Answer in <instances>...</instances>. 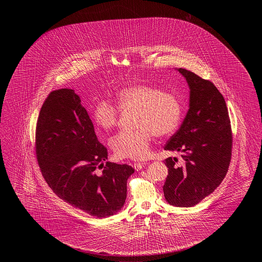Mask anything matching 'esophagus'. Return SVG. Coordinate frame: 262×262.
<instances>
[{"instance_id": "1", "label": "esophagus", "mask_w": 262, "mask_h": 262, "mask_svg": "<svg viewBox=\"0 0 262 262\" xmlns=\"http://www.w3.org/2000/svg\"><path fill=\"white\" fill-rule=\"evenodd\" d=\"M145 164H146L145 162H135V163L133 164V167H134L135 170L138 171V170H141V169L145 166Z\"/></svg>"}]
</instances>
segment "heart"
I'll use <instances>...</instances> for the list:
<instances>
[{
    "instance_id": "heart-1",
    "label": "heart",
    "mask_w": 262,
    "mask_h": 262,
    "mask_svg": "<svg viewBox=\"0 0 262 262\" xmlns=\"http://www.w3.org/2000/svg\"><path fill=\"white\" fill-rule=\"evenodd\" d=\"M121 110H136L134 131H122L111 139L110 145L117 158L143 159L149 152L154 135L173 134L183 118L180 100L170 93L149 84H132L117 94ZM119 108L107 100L99 101L93 112L94 123L104 131L116 126Z\"/></svg>"
}]
</instances>
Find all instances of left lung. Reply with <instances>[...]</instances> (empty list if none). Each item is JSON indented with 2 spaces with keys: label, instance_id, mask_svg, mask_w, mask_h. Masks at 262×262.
Masks as SVG:
<instances>
[{
  "label": "left lung",
  "instance_id": "obj_1",
  "mask_svg": "<svg viewBox=\"0 0 262 262\" xmlns=\"http://www.w3.org/2000/svg\"><path fill=\"white\" fill-rule=\"evenodd\" d=\"M187 80V115L164 150L182 152V162L168 157L163 186L166 202L192 207L212 193L224 180L231 160L232 133L224 97L210 80L177 69Z\"/></svg>",
  "mask_w": 262,
  "mask_h": 262
}]
</instances>
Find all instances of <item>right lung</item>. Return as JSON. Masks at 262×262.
<instances>
[{
    "mask_svg": "<svg viewBox=\"0 0 262 262\" xmlns=\"http://www.w3.org/2000/svg\"><path fill=\"white\" fill-rule=\"evenodd\" d=\"M38 163L48 186L73 207L97 218L117 214L127 195L134 168L108 161V151L72 89L53 91L36 126ZM103 168L101 174L97 168Z\"/></svg>",
    "mask_w": 262,
    "mask_h": 262,
    "instance_id": "add662e5",
    "label": "right lung"
}]
</instances>
